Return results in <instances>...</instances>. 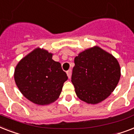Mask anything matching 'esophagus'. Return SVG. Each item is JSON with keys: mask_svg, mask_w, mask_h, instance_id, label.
<instances>
[{"mask_svg": "<svg viewBox=\"0 0 134 134\" xmlns=\"http://www.w3.org/2000/svg\"><path fill=\"white\" fill-rule=\"evenodd\" d=\"M66 73H67V75H68V77L70 79V77H71V75H72V70H68L67 72H66Z\"/></svg>", "mask_w": 134, "mask_h": 134, "instance_id": "1", "label": "esophagus"}]
</instances>
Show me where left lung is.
<instances>
[{
    "label": "left lung",
    "mask_w": 134,
    "mask_h": 134,
    "mask_svg": "<svg viewBox=\"0 0 134 134\" xmlns=\"http://www.w3.org/2000/svg\"><path fill=\"white\" fill-rule=\"evenodd\" d=\"M71 82L76 95L87 104L107 99L119 82L120 66L111 54L99 46L79 53L75 58Z\"/></svg>",
    "instance_id": "left-lung-1"
}]
</instances>
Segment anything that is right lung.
I'll return each mask as SVG.
<instances>
[{
    "label": "right lung",
    "mask_w": 134,
    "mask_h": 134,
    "mask_svg": "<svg viewBox=\"0 0 134 134\" xmlns=\"http://www.w3.org/2000/svg\"><path fill=\"white\" fill-rule=\"evenodd\" d=\"M52 53L37 48L21 59L14 70V80L27 99L38 105H47L58 99L68 80Z\"/></svg>",
    "instance_id": "1"
}]
</instances>
